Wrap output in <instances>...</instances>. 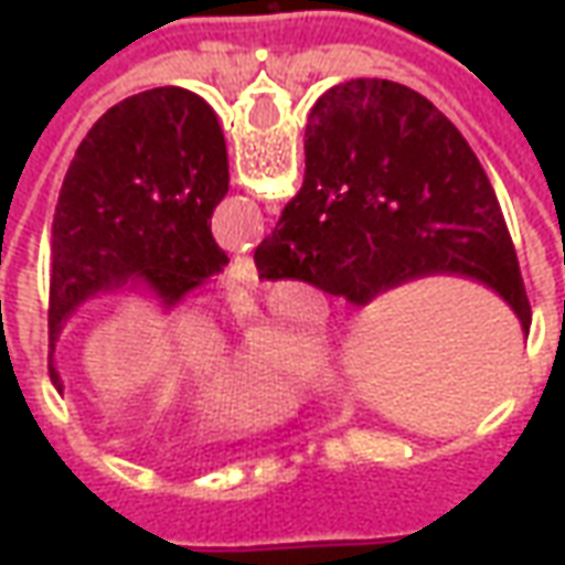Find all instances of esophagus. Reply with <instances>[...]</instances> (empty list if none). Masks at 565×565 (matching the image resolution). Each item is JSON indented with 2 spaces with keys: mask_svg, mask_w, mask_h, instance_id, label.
Instances as JSON below:
<instances>
[{
  "mask_svg": "<svg viewBox=\"0 0 565 565\" xmlns=\"http://www.w3.org/2000/svg\"><path fill=\"white\" fill-rule=\"evenodd\" d=\"M226 278L233 284H245V287H254L257 284V266L250 257H235L226 269Z\"/></svg>",
  "mask_w": 565,
  "mask_h": 565,
  "instance_id": "1",
  "label": "esophagus"
}]
</instances>
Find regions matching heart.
<instances>
[{"mask_svg":"<svg viewBox=\"0 0 565 565\" xmlns=\"http://www.w3.org/2000/svg\"><path fill=\"white\" fill-rule=\"evenodd\" d=\"M226 351V335L211 315H190L181 323V354L190 369H214ZM327 339L296 320L271 323L259 348L223 363L199 396L196 417L205 429H247L294 408L315 372L327 366Z\"/></svg>","mask_w":565,"mask_h":565,"instance_id":"b5f03b06","label":"heart"}]
</instances>
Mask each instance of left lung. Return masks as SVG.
Returning <instances> with one entry per match:
<instances>
[{
    "instance_id": "obj_1",
    "label": "left lung",
    "mask_w": 565,
    "mask_h": 565,
    "mask_svg": "<svg viewBox=\"0 0 565 565\" xmlns=\"http://www.w3.org/2000/svg\"><path fill=\"white\" fill-rule=\"evenodd\" d=\"M230 190L226 141L196 93L153 87L108 108L68 162L51 226L47 369L75 308L99 290L148 284L166 308L230 263L211 214Z\"/></svg>"
}]
</instances>
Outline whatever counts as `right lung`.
I'll list each match as a JSON object with an SVG mask.
<instances>
[{"label": "right lung", "mask_w": 565, "mask_h": 565, "mask_svg": "<svg viewBox=\"0 0 565 565\" xmlns=\"http://www.w3.org/2000/svg\"><path fill=\"white\" fill-rule=\"evenodd\" d=\"M263 281H306L356 306L433 271L493 287L530 330L499 199L460 129L420 93L344 81L311 108L306 181L254 254Z\"/></svg>", "instance_id": "add662e5"}]
</instances>
